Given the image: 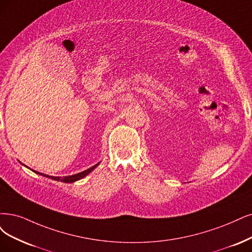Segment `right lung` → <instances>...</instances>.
<instances>
[{
	"label": "right lung",
	"mask_w": 252,
	"mask_h": 252,
	"mask_svg": "<svg viewBox=\"0 0 252 252\" xmlns=\"http://www.w3.org/2000/svg\"><path fill=\"white\" fill-rule=\"evenodd\" d=\"M100 162H98L97 164H95L94 166H92V167H90L89 169H87V170H84V171H82V172H79V173H77V174H72V175H67V176H63V178H61V176H52V175H48V174H43V173H40V172H38V171H34V170H32V171H34L35 173H37V174H39V175H42V176H45V178H49V179H52V180H54V181H57V182H63V183H74V182H77V181H79V180H82L83 178H85V176L87 175V174H89L93 169H95L96 167L98 166V164H99ZM24 165V164H23ZM26 166V165H25ZM28 168H29V167H28Z\"/></svg>",
	"instance_id": "right-lung-1"
}]
</instances>
